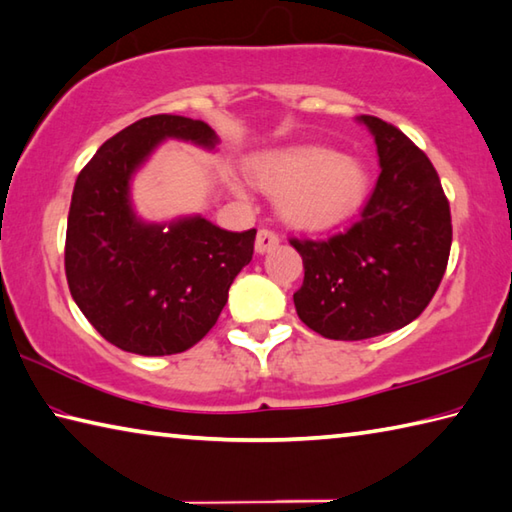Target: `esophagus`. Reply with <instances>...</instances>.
Returning a JSON list of instances; mask_svg holds the SVG:
<instances>
[{"mask_svg":"<svg viewBox=\"0 0 512 512\" xmlns=\"http://www.w3.org/2000/svg\"><path fill=\"white\" fill-rule=\"evenodd\" d=\"M277 244H280V237H277V232L262 228L257 232V239H255V250L259 255L268 253V250H273Z\"/></svg>","mask_w":512,"mask_h":512,"instance_id":"esophagus-1","label":"esophagus"}]
</instances>
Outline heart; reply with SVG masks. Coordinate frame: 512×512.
Returning <instances> with one entry per match:
<instances>
[{
    "label": "heart",
    "instance_id": "1",
    "mask_svg": "<svg viewBox=\"0 0 512 512\" xmlns=\"http://www.w3.org/2000/svg\"><path fill=\"white\" fill-rule=\"evenodd\" d=\"M250 174L262 190L282 194V217L306 230L331 228L349 219L369 188L365 165L320 145H295L266 154Z\"/></svg>",
    "mask_w": 512,
    "mask_h": 512
}]
</instances>
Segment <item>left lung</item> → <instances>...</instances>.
<instances>
[{
	"label": "left lung",
	"mask_w": 512,
	"mask_h": 512,
	"mask_svg": "<svg viewBox=\"0 0 512 512\" xmlns=\"http://www.w3.org/2000/svg\"><path fill=\"white\" fill-rule=\"evenodd\" d=\"M358 120L374 134L380 161L360 219L329 239H291L304 264L295 311L329 340L376 338L416 320L452 246L450 203L425 152L385 120Z\"/></svg>",
	"instance_id": "left-lung-1"
}]
</instances>
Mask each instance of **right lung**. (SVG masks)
<instances>
[{"instance_id":"obj_1","label":"right lung","mask_w":512,"mask_h":512,"mask_svg":"<svg viewBox=\"0 0 512 512\" xmlns=\"http://www.w3.org/2000/svg\"><path fill=\"white\" fill-rule=\"evenodd\" d=\"M165 138L217 145L203 120L172 114L141 118L111 136L78 174L64 244L78 309L107 342L138 356L181 353L215 327L257 235L199 215L170 224L136 217L129 181Z\"/></svg>"}]
</instances>
